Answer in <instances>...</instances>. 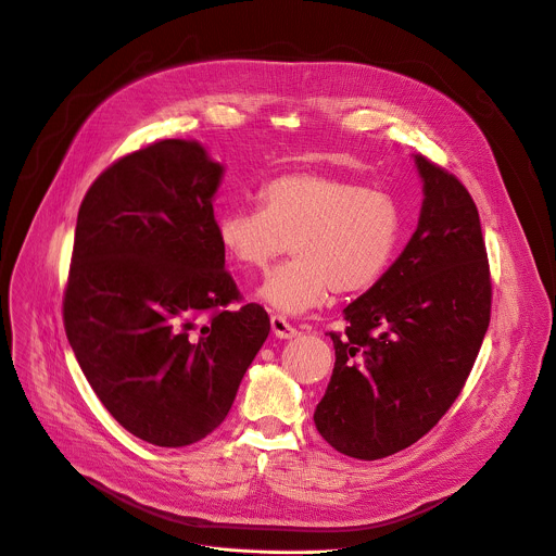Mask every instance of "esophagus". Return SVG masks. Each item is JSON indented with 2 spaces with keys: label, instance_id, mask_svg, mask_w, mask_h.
<instances>
[{
  "label": "esophagus",
  "instance_id": "esophagus-1",
  "mask_svg": "<svg viewBox=\"0 0 556 556\" xmlns=\"http://www.w3.org/2000/svg\"><path fill=\"white\" fill-rule=\"evenodd\" d=\"M270 326H273V332L277 338H281V340H292V338H298L300 336V330L294 328L286 317H281V315H273L270 317Z\"/></svg>",
  "mask_w": 556,
  "mask_h": 556
}]
</instances>
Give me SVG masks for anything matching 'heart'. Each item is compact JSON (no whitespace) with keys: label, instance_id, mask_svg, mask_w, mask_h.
Listing matches in <instances>:
<instances>
[{"label":"heart","instance_id":"obj_1","mask_svg":"<svg viewBox=\"0 0 556 556\" xmlns=\"http://www.w3.org/2000/svg\"><path fill=\"white\" fill-rule=\"evenodd\" d=\"M258 207L218 216L216 235L232 266L252 277L294 254L262 288L286 315L321 306L330 292L355 294L387 270L400 239V205L380 188L338 172H290L258 188Z\"/></svg>","mask_w":556,"mask_h":556}]
</instances>
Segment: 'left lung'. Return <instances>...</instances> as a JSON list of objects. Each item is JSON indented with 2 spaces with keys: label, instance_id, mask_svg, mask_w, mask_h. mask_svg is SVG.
Segmentation results:
<instances>
[{
  "label": "left lung",
  "instance_id": "1",
  "mask_svg": "<svg viewBox=\"0 0 556 556\" xmlns=\"http://www.w3.org/2000/svg\"><path fill=\"white\" fill-rule=\"evenodd\" d=\"M425 203L397 262L344 308L315 427L330 447L378 460L412 447L460 395L492 315V275L465 185L418 154Z\"/></svg>",
  "mask_w": 556,
  "mask_h": 556
}]
</instances>
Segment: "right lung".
I'll list each match as a JSON object with an SVG mask.
<instances>
[{"label": "right lung", "instance_id": "right-lung-1", "mask_svg": "<svg viewBox=\"0 0 556 556\" xmlns=\"http://www.w3.org/2000/svg\"><path fill=\"white\" fill-rule=\"evenodd\" d=\"M220 172L199 142L159 140L111 163L78 212L68 344L104 409L159 447L226 420L270 332L226 270L212 207Z\"/></svg>", "mask_w": 556, "mask_h": 556}]
</instances>
